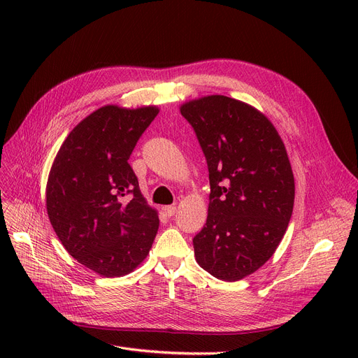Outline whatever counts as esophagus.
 I'll list each match as a JSON object with an SVG mask.
<instances>
[{
	"label": "esophagus",
	"mask_w": 358,
	"mask_h": 358,
	"mask_svg": "<svg viewBox=\"0 0 358 358\" xmlns=\"http://www.w3.org/2000/svg\"><path fill=\"white\" fill-rule=\"evenodd\" d=\"M176 210H177L176 206H166V208H164V212H165V215H166L168 217L174 216V215H176Z\"/></svg>",
	"instance_id": "34e87169"
}]
</instances>
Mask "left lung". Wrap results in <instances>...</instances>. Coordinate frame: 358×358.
Here are the masks:
<instances>
[{
	"label": "left lung",
	"mask_w": 358,
	"mask_h": 358,
	"mask_svg": "<svg viewBox=\"0 0 358 358\" xmlns=\"http://www.w3.org/2000/svg\"><path fill=\"white\" fill-rule=\"evenodd\" d=\"M209 166L208 220L194 236L199 266L223 281L255 273L283 239L294 203L286 146L268 117L243 101L206 96L180 106Z\"/></svg>",
	"instance_id": "8db88e82"
}]
</instances>
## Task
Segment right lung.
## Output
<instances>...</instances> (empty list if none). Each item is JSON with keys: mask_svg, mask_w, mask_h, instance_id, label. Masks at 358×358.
Listing matches in <instances>:
<instances>
[{"mask_svg": "<svg viewBox=\"0 0 358 358\" xmlns=\"http://www.w3.org/2000/svg\"><path fill=\"white\" fill-rule=\"evenodd\" d=\"M158 113L157 106H103L69 131L50 166L52 228L68 254L99 275L131 273L152 248L158 210L142 196L127 159Z\"/></svg>", "mask_w": 358, "mask_h": 358, "instance_id": "1", "label": "right lung"}]
</instances>
